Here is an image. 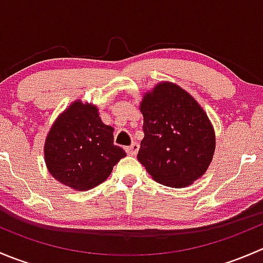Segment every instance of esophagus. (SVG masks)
<instances>
[{
    "label": "esophagus",
    "instance_id": "34e87169",
    "mask_svg": "<svg viewBox=\"0 0 263 263\" xmlns=\"http://www.w3.org/2000/svg\"><path fill=\"white\" fill-rule=\"evenodd\" d=\"M137 151H139V144H136V142H134L131 146L126 147V153L128 154V155H136Z\"/></svg>",
    "mask_w": 263,
    "mask_h": 263
}]
</instances>
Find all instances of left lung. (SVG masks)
I'll list each match as a JSON object with an SVG mask.
<instances>
[{"label": "left lung", "instance_id": "8db88e82", "mask_svg": "<svg viewBox=\"0 0 263 263\" xmlns=\"http://www.w3.org/2000/svg\"><path fill=\"white\" fill-rule=\"evenodd\" d=\"M145 137L137 159L156 182L181 188L200 178L213 160L215 134L197 102L163 82L141 102Z\"/></svg>", "mask_w": 263, "mask_h": 263}]
</instances>
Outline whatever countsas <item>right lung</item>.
<instances>
[{
    "label": "right lung",
    "instance_id": "add662e5",
    "mask_svg": "<svg viewBox=\"0 0 263 263\" xmlns=\"http://www.w3.org/2000/svg\"><path fill=\"white\" fill-rule=\"evenodd\" d=\"M113 140V128L103 123L97 107L75 102L47 136L44 158L49 173L78 191L100 184L126 156Z\"/></svg>",
    "mask_w": 263,
    "mask_h": 263
}]
</instances>
